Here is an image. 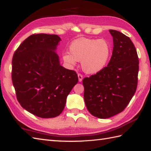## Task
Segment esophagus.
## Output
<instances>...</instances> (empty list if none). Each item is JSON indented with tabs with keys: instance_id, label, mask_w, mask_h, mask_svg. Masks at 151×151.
Returning <instances> with one entry per match:
<instances>
[{
	"instance_id": "esophagus-1",
	"label": "esophagus",
	"mask_w": 151,
	"mask_h": 151,
	"mask_svg": "<svg viewBox=\"0 0 151 151\" xmlns=\"http://www.w3.org/2000/svg\"><path fill=\"white\" fill-rule=\"evenodd\" d=\"M78 81L79 82H82V78H83V76L81 75V74L78 73Z\"/></svg>"
}]
</instances>
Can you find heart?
Masks as SVG:
<instances>
[{
	"mask_svg": "<svg viewBox=\"0 0 151 151\" xmlns=\"http://www.w3.org/2000/svg\"><path fill=\"white\" fill-rule=\"evenodd\" d=\"M69 54H64L63 60L70 67L81 61L82 69L86 73L95 74L101 70L110 58L111 50L107 41L103 39L80 38L71 43Z\"/></svg>",
	"mask_w": 151,
	"mask_h": 151,
	"instance_id": "obj_1",
	"label": "heart"
}]
</instances>
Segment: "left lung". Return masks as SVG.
Returning a JSON list of instances; mask_svg holds the SVG:
<instances>
[{
    "label": "left lung",
    "instance_id": "8db88e82",
    "mask_svg": "<svg viewBox=\"0 0 151 151\" xmlns=\"http://www.w3.org/2000/svg\"><path fill=\"white\" fill-rule=\"evenodd\" d=\"M109 32L114 47L108 65L82 81L86 106L99 119H108L123 111L137 86L139 58L134 44L122 32L112 29Z\"/></svg>",
    "mask_w": 151,
    "mask_h": 151
}]
</instances>
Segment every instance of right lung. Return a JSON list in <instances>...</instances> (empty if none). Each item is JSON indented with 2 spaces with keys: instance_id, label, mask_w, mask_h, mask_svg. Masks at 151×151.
<instances>
[{
  "instance_id": "1",
  "label": "right lung",
  "mask_w": 151,
  "mask_h": 151,
  "mask_svg": "<svg viewBox=\"0 0 151 151\" xmlns=\"http://www.w3.org/2000/svg\"><path fill=\"white\" fill-rule=\"evenodd\" d=\"M60 37L34 34L20 44L12 59V79L21 106L48 119L63 111L67 96L78 81L75 70L60 65L55 53Z\"/></svg>"
}]
</instances>
